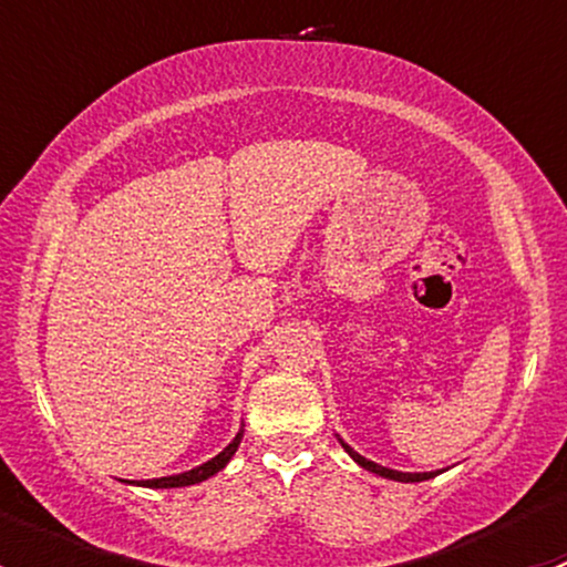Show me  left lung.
Returning <instances> with one entry per match:
<instances>
[{
  "label": "left lung",
  "instance_id": "left-lung-1",
  "mask_svg": "<svg viewBox=\"0 0 567 567\" xmlns=\"http://www.w3.org/2000/svg\"><path fill=\"white\" fill-rule=\"evenodd\" d=\"M340 444H342V447H346V453L351 455V458L359 463V466H364V468H368V472H373V474H381V477L398 480V483H422V480H431V477H433V472H425V474H405V472H394V468H384V466H379V463H373V461L362 458V455H359V453H353V450L348 447L346 442H340Z\"/></svg>",
  "mask_w": 567,
  "mask_h": 567
}]
</instances>
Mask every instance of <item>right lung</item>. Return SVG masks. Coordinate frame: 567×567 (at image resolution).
<instances>
[{
  "label": "right lung",
  "instance_id": "obj_1",
  "mask_svg": "<svg viewBox=\"0 0 567 567\" xmlns=\"http://www.w3.org/2000/svg\"><path fill=\"white\" fill-rule=\"evenodd\" d=\"M241 436L244 431L238 433L236 439H233L230 444H227L225 450H221L216 458H210L208 463H203V466L192 468V472H183V474H173V477H158V480H142L140 485H145V488H181V485H194V483H203V480L214 477L219 468H225V463L236 455L238 444H241Z\"/></svg>",
  "mask_w": 567,
  "mask_h": 567
}]
</instances>
